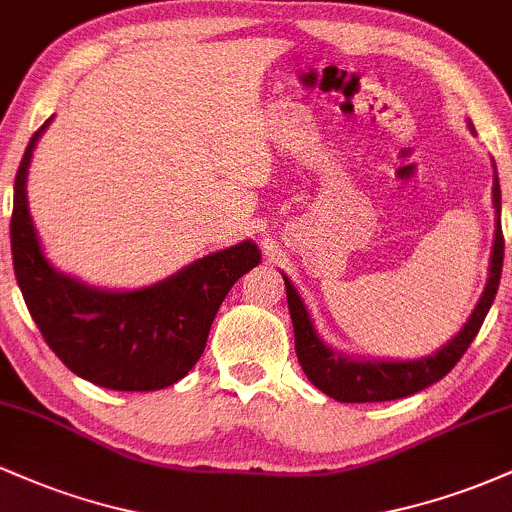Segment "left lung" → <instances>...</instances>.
<instances>
[{"label":"left lung","instance_id":"left-lung-1","mask_svg":"<svg viewBox=\"0 0 512 512\" xmlns=\"http://www.w3.org/2000/svg\"><path fill=\"white\" fill-rule=\"evenodd\" d=\"M493 207L498 214L496 240H493L489 284H486L484 296L479 298V305L460 334L445 344L438 354L419 358V361H354V358L334 354L320 342L301 296L284 276L286 301H289L293 332H296V356L310 383L339 402H390V399L409 397L443 380L479 334L484 317L496 298L498 284H501L505 240L501 231V185H498L496 175H493Z\"/></svg>","mask_w":512,"mask_h":512}]
</instances>
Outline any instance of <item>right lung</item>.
Here are the masks:
<instances>
[{
  "instance_id": "add662e5",
  "label": "right lung",
  "mask_w": 512,
  "mask_h": 512,
  "mask_svg": "<svg viewBox=\"0 0 512 512\" xmlns=\"http://www.w3.org/2000/svg\"><path fill=\"white\" fill-rule=\"evenodd\" d=\"M48 122L28 142L14 182L11 257L28 313L55 356L79 378L108 390H163L185 378L204 354L219 305L260 262V250L245 240L161 284L127 293L88 289L57 274L40 250L26 199L28 163Z\"/></svg>"
}]
</instances>
